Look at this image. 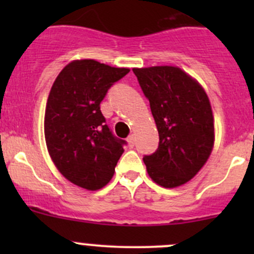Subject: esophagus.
<instances>
[{
  "mask_svg": "<svg viewBox=\"0 0 254 254\" xmlns=\"http://www.w3.org/2000/svg\"><path fill=\"white\" fill-rule=\"evenodd\" d=\"M127 143H129V146H130V147H132V146H134L135 145V136H134V135H129V136H127Z\"/></svg>",
  "mask_w": 254,
  "mask_h": 254,
  "instance_id": "34e87169",
  "label": "esophagus"
}]
</instances>
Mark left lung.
<instances>
[{
    "mask_svg": "<svg viewBox=\"0 0 254 254\" xmlns=\"http://www.w3.org/2000/svg\"><path fill=\"white\" fill-rule=\"evenodd\" d=\"M158 130L157 150L143 156L148 176L165 188L187 183L214 145V119L200 84L178 67L134 68Z\"/></svg>",
    "mask_w": 254,
    "mask_h": 254,
    "instance_id": "obj_1",
    "label": "left lung"
}]
</instances>
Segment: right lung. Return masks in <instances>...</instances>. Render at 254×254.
<instances>
[{"instance_id":"add662e5","label":"right lung","mask_w":254,"mask_h":254,"mask_svg":"<svg viewBox=\"0 0 254 254\" xmlns=\"http://www.w3.org/2000/svg\"><path fill=\"white\" fill-rule=\"evenodd\" d=\"M129 71L94 60L72 61L51 87L44 120L48 150L61 175L76 186L97 190L114 175L127 141L109 129L101 102Z\"/></svg>"}]
</instances>
